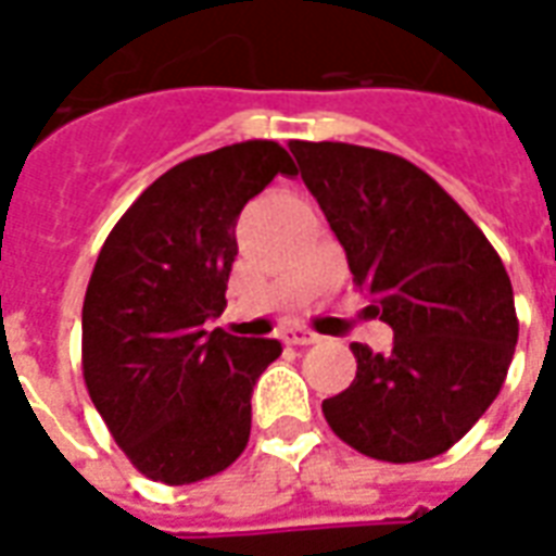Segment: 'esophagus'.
I'll list each match as a JSON object with an SVG mask.
<instances>
[{
	"instance_id": "obj_1",
	"label": "esophagus",
	"mask_w": 556,
	"mask_h": 556,
	"mask_svg": "<svg viewBox=\"0 0 556 556\" xmlns=\"http://www.w3.org/2000/svg\"><path fill=\"white\" fill-rule=\"evenodd\" d=\"M282 342L286 345H313V342H318V337L306 327H289V330H282Z\"/></svg>"
}]
</instances>
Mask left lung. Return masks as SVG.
<instances>
[{
	"label": "left lung",
	"instance_id": "obj_1",
	"mask_svg": "<svg viewBox=\"0 0 556 556\" xmlns=\"http://www.w3.org/2000/svg\"><path fill=\"white\" fill-rule=\"evenodd\" d=\"M303 184L345 250L393 349L351 351L357 375L321 410L342 441L405 465L446 453L497 399L518 342L509 274L441 184L408 160L291 142Z\"/></svg>",
	"mask_w": 556,
	"mask_h": 556
}]
</instances>
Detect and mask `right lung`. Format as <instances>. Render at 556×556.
<instances>
[{
    "label": "right lung",
    "instance_id": "1",
    "mask_svg": "<svg viewBox=\"0 0 556 556\" xmlns=\"http://www.w3.org/2000/svg\"><path fill=\"white\" fill-rule=\"evenodd\" d=\"M277 175H294V163L267 139L184 160L127 207L91 270L86 387L115 443L154 482L214 477L250 441L253 387L282 345L207 321L226 309L243 205Z\"/></svg>",
    "mask_w": 556,
    "mask_h": 556
}]
</instances>
